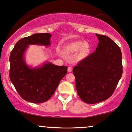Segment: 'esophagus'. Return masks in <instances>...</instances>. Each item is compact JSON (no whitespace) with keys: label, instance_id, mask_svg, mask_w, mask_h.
Returning a JSON list of instances; mask_svg holds the SVG:
<instances>
[{"label":"esophagus","instance_id":"1","mask_svg":"<svg viewBox=\"0 0 132 132\" xmlns=\"http://www.w3.org/2000/svg\"><path fill=\"white\" fill-rule=\"evenodd\" d=\"M67 71H68V72H72V67H69L68 68Z\"/></svg>","mask_w":132,"mask_h":132}]
</instances>
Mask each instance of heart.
I'll return each instance as SVG.
<instances>
[{
	"mask_svg": "<svg viewBox=\"0 0 132 132\" xmlns=\"http://www.w3.org/2000/svg\"><path fill=\"white\" fill-rule=\"evenodd\" d=\"M64 53H73L77 52L76 58L78 60H81L87 56L89 51V45L86 42L78 41L73 42L67 46H65L62 49Z\"/></svg>",
	"mask_w": 132,
	"mask_h": 132,
	"instance_id": "heart-1",
	"label": "heart"
}]
</instances>
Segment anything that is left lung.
I'll use <instances>...</instances> for the list:
<instances>
[{
	"label": "left lung",
	"mask_w": 132,
	"mask_h": 132,
	"mask_svg": "<svg viewBox=\"0 0 132 132\" xmlns=\"http://www.w3.org/2000/svg\"><path fill=\"white\" fill-rule=\"evenodd\" d=\"M96 35L99 40L96 51L73 69L78 96L88 104L100 103L111 97L123 72L119 46L106 36Z\"/></svg>",
	"instance_id": "obj_1"
}]
</instances>
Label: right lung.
Instances as JSON below:
<instances>
[{
  "label": "right lung",
  "instance_id": "add662e5",
  "mask_svg": "<svg viewBox=\"0 0 132 132\" xmlns=\"http://www.w3.org/2000/svg\"><path fill=\"white\" fill-rule=\"evenodd\" d=\"M50 33H36L19 40L10 55V79L23 100L32 103L47 101L53 95L60 80L67 74V67L45 62L32 67L25 61L29 45L50 46Z\"/></svg>",
  "mask_w": 132,
  "mask_h": 132
}]
</instances>
